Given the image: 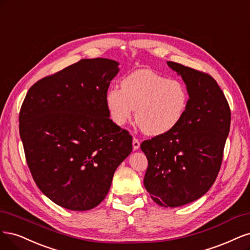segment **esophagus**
Returning <instances> with one entry per match:
<instances>
[{
  "instance_id": "34e87169",
  "label": "esophagus",
  "mask_w": 250,
  "mask_h": 250,
  "mask_svg": "<svg viewBox=\"0 0 250 250\" xmlns=\"http://www.w3.org/2000/svg\"><path fill=\"white\" fill-rule=\"evenodd\" d=\"M140 147V142H139V140L137 139V138H133V148L136 150V149H138Z\"/></svg>"
}]
</instances>
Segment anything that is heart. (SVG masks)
Wrapping results in <instances>:
<instances>
[{
  "mask_svg": "<svg viewBox=\"0 0 250 250\" xmlns=\"http://www.w3.org/2000/svg\"><path fill=\"white\" fill-rule=\"evenodd\" d=\"M189 95L182 82L150 69H138L112 87L106 104L113 122L123 125L135 112L136 124L148 135H162L178 125L188 107Z\"/></svg>",
  "mask_w": 250,
  "mask_h": 250,
  "instance_id": "heart-1",
  "label": "heart"
}]
</instances>
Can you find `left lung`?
I'll return each mask as SVG.
<instances>
[{
	"instance_id": "1",
	"label": "left lung",
	"mask_w": 250,
	"mask_h": 250,
	"mask_svg": "<svg viewBox=\"0 0 250 250\" xmlns=\"http://www.w3.org/2000/svg\"><path fill=\"white\" fill-rule=\"evenodd\" d=\"M187 85L188 107L172 131L141 143L147 158L144 187L156 204L180 207L201 197L220 170L229 133L230 109L215 79L168 61Z\"/></svg>"
}]
</instances>
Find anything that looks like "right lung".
I'll use <instances>...</instances> for the list:
<instances>
[{
	"label": "right lung",
	"mask_w": 250,
	"mask_h": 250,
	"mask_svg": "<svg viewBox=\"0 0 250 250\" xmlns=\"http://www.w3.org/2000/svg\"><path fill=\"white\" fill-rule=\"evenodd\" d=\"M118 62L83 59L31 86L20 135L37 187L55 204L87 211L108 194L132 136L109 118L106 93Z\"/></svg>",
	"instance_id": "obj_1"
}]
</instances>
